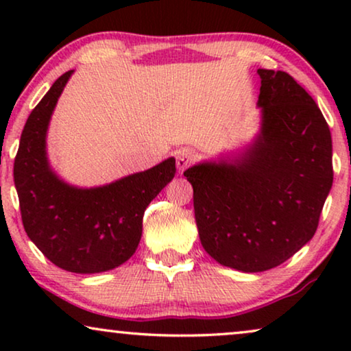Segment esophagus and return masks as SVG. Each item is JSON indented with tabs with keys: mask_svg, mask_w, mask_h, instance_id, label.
I'll return each instance as SVG.
<instances>
[{
	"mask_svg": "<svg viewBox=\"0 0 351 351\" xmlns=\"http://www.w3.org/2000/svg\"><path fill=\"white\" fill-rule=\"evenodd\" d=\"M193 160H195V155L191 153V150H189V148H182V150L176 152V165H177V169L180 172H184L186 167L193 162Z\"/></svg>",
	"mask_w": 351,
	"mask_h": 351,
	"instance_id": "obj_1",
	"label": "esophagus"
}]
</instances>
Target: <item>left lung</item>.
Returning a JSON list of instances; mask_svg holds the SVG:
<instances>
[{
    "instance_id": "obj_1",
    "label": "left lung",
    "mask_w": 351,
    "mask_h": 351,
    "mask_svg": "<svg viewBox=\"0 0 351 351\" xmlns=\"http://www.w3.org/2000/svg\"><path fill=\"white\" fill-rule=\"evenodd\" d=\"M257 73L254 142L184 172L204 251L244 273L281 265L313 238L334 179L332 138L311 95L286 71Z\"/></svg>"
}]
</instances>
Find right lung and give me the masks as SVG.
<instances>
[{"instance_id":"right-lung-1","label":"right lung","mask_w":351,"mask_h":351,"mask_svg":"<svg viewBox=\"0 0 351 351\" xmlns=\"http://www.w3.org/2000/svg\"><path fill=\"white\" fill-rule=\"evenodd\" d=\"M73 70L33 108L14 161L23 228L45 257L71 273H102L123 265L141 243L147 206L174 179L176 160L112 184L80 189L52 171L46 136L57 100Z\"/></svg>"}]
</instances>
